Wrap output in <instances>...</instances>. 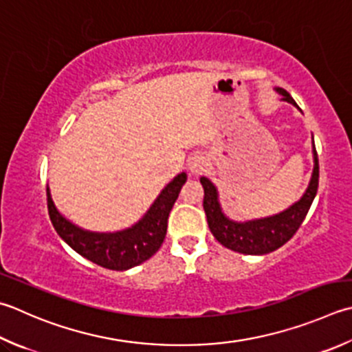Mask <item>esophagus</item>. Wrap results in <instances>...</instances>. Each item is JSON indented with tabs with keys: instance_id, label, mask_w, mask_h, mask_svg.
<instances>
[{
	"instance_id": "34e87169",
	"label": "esophagus",
	"mask_w": 352,
	"mask_h": 352,
	"mask_svg": "<svg viewBox=\"0 0 352 352\" xmlns=\"http://www.w3.org/2000/svg\"><path fill=\"white\" fill-rule=\"evenodd\" d=\"M189 170L192 174H199L206 166V158L203 155H194L189 158Z\"/></svg>"
}]
</instances>
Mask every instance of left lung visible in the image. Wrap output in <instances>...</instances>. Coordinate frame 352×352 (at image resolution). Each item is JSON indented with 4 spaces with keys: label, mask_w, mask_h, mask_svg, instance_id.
<instances>
[{
    "label": "left lung",
    "mask_w": 352,
    "mask_h": 352,
    "mask_svg": "<svg viewBox=\"0 0 352 352\" xmlns=\"http://www.w3.org/2000/svg\"><path fill=\"white\" fill-rule=\"evenodd\" d=\"M284 96V100L296 105L294 99L287 93L285 89L276 88ZM298 107V105H296ZM314 143V140H313ZM314 153V169L313 177L307 192L298 203L293 204L290 209L279 213L270 218L256 219V221L249 223H235L232 219L226 218L218 204V194L215 186L210 183L206 177L199 178L204 189L203 208L208 217L209 229L217 238L218 243H221L227 249L233 252L244 253V254H265L278 250L279 247L288 243L294 233L298 232L300 224L304 223L307 213L311 208V203L318 194L319 188V160L316 148L313 146Z\"/></svg>",
    "instance_id": "8db88e82"
}]
</instances>
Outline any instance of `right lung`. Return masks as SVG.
Masks as SVG:
<instances>
[{"instance_id":"right-lung-1","label":"right lung","mask_w":352,"mask_h":352,"mask_svg":"<svg viewBox=\"0 0 352 352\" xmlns=\"http://www.w3.org/2000/svg\"><path fill=\"white\" fill-rule=\"evenodd\" d=\"M184 182L186 174L182 172L162 190L146 215L131 229L122 232L94 233L79 229L54 208L47 188L48 215L58 235L82 256L108 270H128L144 263L162 247L166 236L169 212Z\"/></svg>"}]
</instances>
